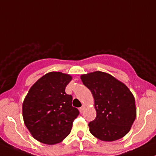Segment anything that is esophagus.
<instances>
[{"mask_svg":"<svg viewBox=\"0 0 156 156\" xmlns=\"http://www.w3.org/2000/svg\"><path fill=\"white\" fill-rule=\"evenodd\" d=\"M84 109H85V105H83V106H81V107L79 108V110H80V112H81V113H83V112H84Z\"/></svg>","mask_w":156,"mask_h":156,"instance_id":"esophagus-1","label":"esophagus"}]
</instances>
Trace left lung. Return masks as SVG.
I'll list each match as a JSON object with an SVG mask.
<instances>
[{"mask_svg": "<svg viewBox=\"0 0 156 156\" xmlns=\"http://www.w3.org/2000/svg\"><path fill=\"white\" fill-rule=\"evenodd\" d=\"M81 78L94 96L97 111L95 119L88 125L90 132L108 142L125 136L136 119L135 100L130 90L103 72L82 75Z\"/></svg>", "mask_w": 156, "mask_h": 156, "instance_id": "1", "label": "left lung"}]
</instances>
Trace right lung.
Returning a JSON list of instances; mask_svg holds the SVG:
<instances>
[{
  "label": "right lung",
  "mask_w": 156,
  "mask_h": 156,
  "mask_svg": "<svg viewBox=\"0 0 156 156\" xmlns=\"http://www.w3.org/2000/svg\"><path fill=\"white\" fill-rule=\"evenodd\" d=\"M72 77L59 72H49L30 88L23 104L25 125L33 137L42 144L60 143L70 133L79 115L72 106V96L66 93Z\"/></svg>",
  "instance_id": "add662e5"
}]
</instances>
